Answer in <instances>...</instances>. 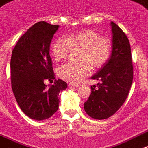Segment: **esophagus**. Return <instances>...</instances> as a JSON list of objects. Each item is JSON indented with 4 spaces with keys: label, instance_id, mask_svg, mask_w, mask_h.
Masks as SVG:
<instances>
[{
    "label": "esophagus",
    "instance_id": "esophagus-1",
    "mask_svg": "<svg viewBox=\"0 0 148 148\" xmlns=\"http://www.w3.org/2000/svg\"><path fill=\"white\" fill-rule=\"evenodd\" d=\"M78 84H76V83H69L68 84V86L69 87H71V88H72V87H77V86H78Z\"/></svg>",
    "mask_w": 148,
    "mask_h": 148
}]
</instances>
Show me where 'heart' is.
Returning a JSON list of instances; mask_svg holds the SVG:
<instances>
[{
  "label": "heart",
  "mask_w": 148,
  "mask_h": 148,
  "mask_svg": "<svg viewBox=\"0 0 148 148\" xmlns=\"http://www.w3.org/2000/svg\"><path fill=\"white\" fill-rule=\"evenodd\" d=\"M71 49L79 50L77 60L82 62L67 63L60 66L57 74L61 79L75 82L89 74V65L96 69L108 62L111 53V42L110 39L100 37L93 30L85 29L71 34L66 39L55 40L51 52L55 60L60 61L68 56Z\"/></svg>",
  "instance_id": "b5f03b06"
}]
</instances>
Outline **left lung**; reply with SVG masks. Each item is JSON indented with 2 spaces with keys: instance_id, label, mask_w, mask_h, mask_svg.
<instances>
[{
  "instance_id": "8db88e82",
  "label": "left lung",
  "mask_w": 148,
  "mask_h": 148,
  "mask_svg": "<svg viewBox=\"0 0 148 148\" xmlns=\"http://www.w3.org/2000/svg\"><path fill=\"white\" fill-rule=\"evenodd\" d=\"M112 52L107 63L92 79L99 82L91 86L92 92L84 103L86 114L98 120L108 119L125 101L133 79L130 41L122 29L113 22Z\"/></svg>"
}]
</instances>
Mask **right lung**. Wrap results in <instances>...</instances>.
<instances>
[{"label":"right lung","mask_w":148,"mask_h":148,"mask_svg":"<svg viewBox=\"0 0 148 148\" xmlns=\"http://www.w3.org/2000/svg\"><path fill=\"white\" fill-rule=\"evenodd\" d=\"M58 28L44 21L35 23L18 39L11 57V82L16 101L26 115L38 121L57 111L60 92L67 87L64 81L55 79L49 55ZM45 79H54V84L47 87Z\"/></svg>","instance_id":"1"}]
</instances>
